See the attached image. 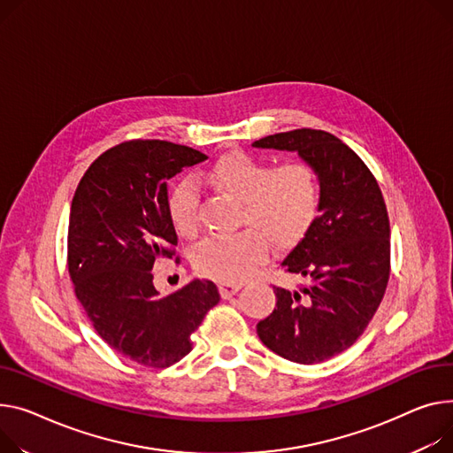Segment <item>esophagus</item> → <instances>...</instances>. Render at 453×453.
Here are the masks:
<instances>
[{"label":"esophagus","mask_w":453,"mask_h":453,"mask_svg":"<svg viewBox=\"0 0 453 453\" xmlns=\"http://www.w3.org/2000/svg\"><path fill=\"white\" fill-rule=\"evenodd\" d=\"M240 288H242V284H231V282H220V284H219V289H220L222 298L233 296Z\"/></svg>","instance_id":"obj_1"}]
</instances>
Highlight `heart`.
<instances>
[{
    "instance_id": "obj_1",
    "label": "heart",
    "mask_w": 453,
    "mask_h": 453,
    "mask_svg": "<svg viewBox=\"0 0 453 453\" xmlns=\"http://www.w3.org/2000/svg\"><path fill=\"white\" fill-rule=\"evenodd\" d=\"M209 182L242 203L240 224L250 226L234 234L207 236L193 255L200 275L219 282H242L267 255V240L277 248L295 244L313 224L320 186L315 171L304 162L269 164L244 153L222 157L207 173ZM167 213L178 234L193 236L198 227V188L184 178L171 189Z\"/></svg>"
}]
</instances>
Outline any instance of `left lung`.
Instances as JSON below:
<instances>
[{
    "label": "left lung",
    "instance_id": "obj_1",
    "mask_svg": "<svg viewBox=\"0 0 453 453\" xmlns=\"http://www.w3.org/2000/svg\"><path fill=\"white\" fill-rule=\"evenodd\" d=\"M289 150L317 174L319 217L282 260L308 280L275 288L277 306L257 324L265 348L298 365L348 349L375 315L389 279V220L375 176L337 136L296 129L253 142Z\"/></svg>",
    "mask_w": 453,
    "mask_h": 453
}]
</instances>
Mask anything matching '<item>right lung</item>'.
<instances>
[{"label": "right lung", "mask_w": 453, "mask_h": 453, "mask_svg": "<svg viewBox=\"0 0 453 453\" xmlns=\"http://www.w3.org/2000/svg\"><path fill=\"white\" fill-rule=\"evenodd\" d=\"M205 158L162 140L119 143L90 164L73 198L67 253L76 296L114 351L149 368L182 360L193 349L191 334L220 300L205 279L164 296L150 273L178 244L167 180Z\"/></svg>", "instance_id": "add662e5"}]
</instances>
